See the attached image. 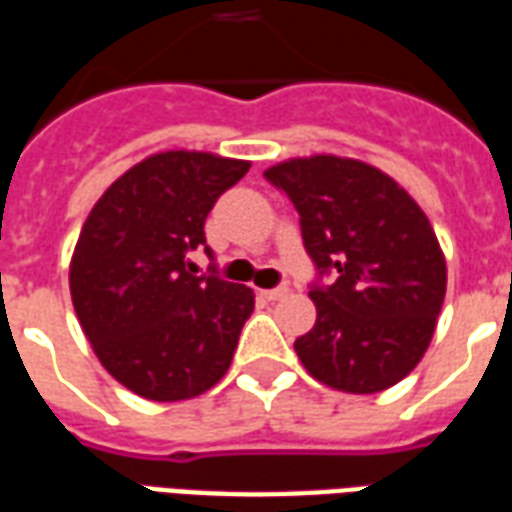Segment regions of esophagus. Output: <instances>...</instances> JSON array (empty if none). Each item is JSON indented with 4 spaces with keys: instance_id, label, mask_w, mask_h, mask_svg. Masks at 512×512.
Segmentation results:
<instances>
[{
    "instance_id": "obj_1",
    "label": "esophagus",
    "mask_w": 512,
    "mask_h": 512,
    "mask_svg": "<svg viewBox=\"0 0 512 512\" xmlns=\"http://www.w3.org/2000/svg\"><path fill=\"white\" fill-rule=\"evenodd\" d=\"M290 290L288 288H271V290H260V296L266 301H279V299H285L288 296Z\"/></svg>"
}]
</instances>
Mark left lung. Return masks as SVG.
I'll return each mask as SVG.
<instances>
[{
    "instance_id": "1",
    "label": "left lung",
    "mask_w": 512,
    "mask_h": 512,
    "mask_svg": "<svg viewBox=\"0 0 512 512\" xmlns=\"http://www.w3.org/2000/svg\"><path fill=\"white\" fill-rule=\"evenodd\" d=\"M301 216L315 266L334 268L312 288L315 326L293 343L315 381L373 395L395 386L428 351L447 263L417 200L395 178L359 158H288L263 172Z\"/></svg>"
}]
</instances>
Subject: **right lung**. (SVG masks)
Here are the masks:
<instances>
[{
	"label": "right lung",
	"instance_id": "obj_1",
	"mask_svg": "<svg viewBox=\"0 0 512 512\" xmlns=\"http://www.w3.org/2000/svg\"><path fill=\"white\" fill-rule=\"evenodd\" d=\"M249 161L205 150L142 158L101 194L71 257V299L106 373L134 395L178 403L208 392L233 362L255 293L194 277L205 216Z\"/></svg>",
	"mask_w": 512,
	"mask_h": 512
}]
</instances>
